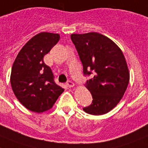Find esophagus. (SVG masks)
I'll return each instance as SVG.
<instances>
[{
	"instance_id": "esophagus-1",
	"label": "esophagus",
	"mask_w": 148,
	"mask_h": 148,
	"mask_svg": "<svg viewBox=\"0 0 148 148\" xmlns=\"http://www.w3.org/2000/svg\"><path fill=\"white\" fill-rule=\"evenodd\" d=\"M67 86H68V87H70V88L71 87H73V86H74V84L72 81L69 80V81L67 82Z\"/></svg>"
}]
</instances>
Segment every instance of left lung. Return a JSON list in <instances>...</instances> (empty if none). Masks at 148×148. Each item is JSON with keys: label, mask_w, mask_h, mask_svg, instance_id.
Returning <instances> with one entry per match:
<instances>
[{"label": "left lung", "mask_w": 148, "mask_h": 148, "mask_svg": "<svg viewBox=\"0 0 148 148\" xmlns=\"http://www.w3.org/2000/svg\"><path fill=\"white\" fill-rule=\"evenodd\" d=\"M84 76H90L85 86L92 94L91 105L84 108L92 115L107 114L123 96L130 81V72L121 49L105 36L90 32L72 34Z\"/></svg>", "instance_id": "8db88e82"}]
</instances>
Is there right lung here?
Listing matches in <instances>:
<instances>
[{"mask_svg":"<svg viewBox=\"0 0 148 148\" xmlns=\"http://www.w3.org/2000/svg\"><path fill=\"white\" fill-rule=\"evenodd\" d=\"M59 34L41 32L22 47L12 67L10 84L18 100L29 110L41 113L55 104L64 89L57 85L43 56L58 43Z\"/></svg>","mask_w":148,"mask_h":148,"instance_id":"add662e5","label":"right lung"}]
</instances>
